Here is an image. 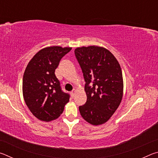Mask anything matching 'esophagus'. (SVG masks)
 <instances>
[{"label":"esophagus","mask_w":158,"mask_h":158,"mask_svg":"<svg viewBox=\"0 0 158 158\" xmlns=\"http://www.w3.org/2000/svg\"><path fill=\"white\" fill-rule=\"evenodd\" d=\"M76 92H77L76 89H73V90H72V92L70 93V94H71V96H72V97L74 98V96L75 95V93H76Z\"/></svg>","instance_id":"obj_1"}]
</instances>
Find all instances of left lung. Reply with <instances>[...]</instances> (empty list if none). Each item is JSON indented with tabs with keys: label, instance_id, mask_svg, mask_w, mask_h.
Listing matches in <instances>:
<instances>
[{
	"label": "left lung",
	"instance_id": "1",
	"mask_svg": "<svg viewBox=\"0 0 158 158\" xmlns=\"http://www.w3.org/2000/svg\"><path fill=\"white\" fill-rule=\"evenodd\" d=\"M76 58L84 74L87 100L79 107L85 121L93 125L105 123L121 102L123 80L118 61L105 48L77 47Z\"/></svg>",
	"mask_w": 158,
	"mask_h": 158
}]
</instances>
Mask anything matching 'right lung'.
Segmentation results:
<instances>
[{"label": "right lung", "mask_w": 158, "mask_h": 158, "mask_svg": "<svg viewBox=\"0 0 158 158\" xmlns=\"http://www.w3.org/2000/svg\"><path fill=\"white\" fill-rule=\"evenodd\" d=\"M71 47H48L40 50L29 61L23 77V96L26 105L37 118L49 122L58 118L69 95L62 91L55 75L61 58Z\"/></svg>", "instance_id": "obj_1"}]
</instances>
